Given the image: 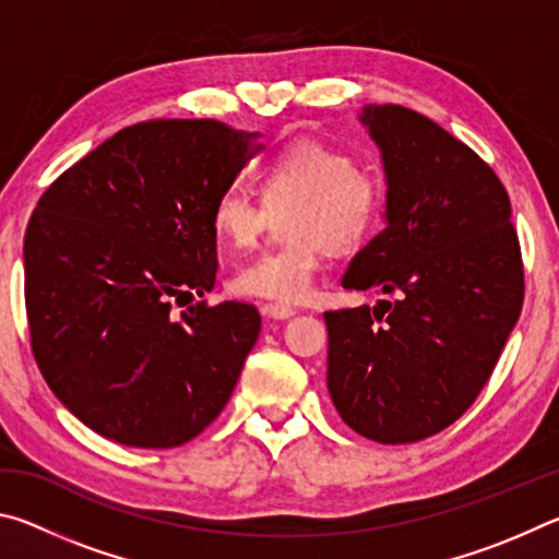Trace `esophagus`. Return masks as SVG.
Instances as JSON below:
<instances>
[{
	"label": "esophagus",
	"mask_w": 559,
	"mask_h": 559,
	"mask_svg": "<svg viewBox=\"0 0 559 559\" xmlns=\"http://www.w3.org/2000/svg\"><path fill=\"white\" fill-rule=\"evenodd\" d=\"M263 313L273 320H288L296 316V308L286 306V302H266V306H263Z\"/></svg>",
	"instance_id": "esophagus-1"
}]
</instances>
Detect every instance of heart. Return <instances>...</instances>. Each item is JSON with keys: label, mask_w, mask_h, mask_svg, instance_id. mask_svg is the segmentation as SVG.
Here are the masks:
<instances>
[{"label": "heart", "mask_w": 559, "mask_h": 559, "mask_svg": "<svg viewBox=\"0 0 559 559\" xmlns=\"http://www.w3.org/2000/svg\"><path fill=\"white\" fill-rule=\"evenodd\" d=\"M259 192L269 210L286 212L288 243L263 251L231 278L246 298L302 300L323 271L328 249L349 251L380 229L386 210V179L337 145L300 140L271 155L259 169ZM266 226V207L226 189L212 206V229L231 249H251Z\"/></svg>", "instance_id": "heart-1"}]
</instances>
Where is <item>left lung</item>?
Listing matches in <instances>:
<instances>
[{
    "label": "left lung",
    "mask_w": 559,
    "mask_h": 559,
    "mask_svg": "<svg viewBox=\"0 0 559 559\" xmlns=\"http://www.w3.org/2000/svg\"><path fill=\"white\" fill-rule=\"evenodd\" d=\"M386 226L343 288L394 302L328 310V392L359 437L414 443L476 402L523 308L525 276L500 179L468 145L402 106H365Z\"/></svg>",
    "instance_id": "1"
}]
</instances>
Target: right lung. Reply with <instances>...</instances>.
I'll return each mask as SVG.
<instances>
[{
	"label": "right lung",
	"instance_id": "obj_1",
	"mask_svg": "<svg viewBox=\"0 0 559 559\" xmlns=\"http://www.w3.org/2000/svg\"><path fill=\"white\" fill-rule=\"evenodd\" d=\"M219 120L122 128L51 182L26 226L24 300L46 384L100 437L182 447L219 416L257 345L216 281L212 206L259 153Z\"/></svg>",
	"mask_w": 559,
	"mask_h": 559
}]
</instances>
